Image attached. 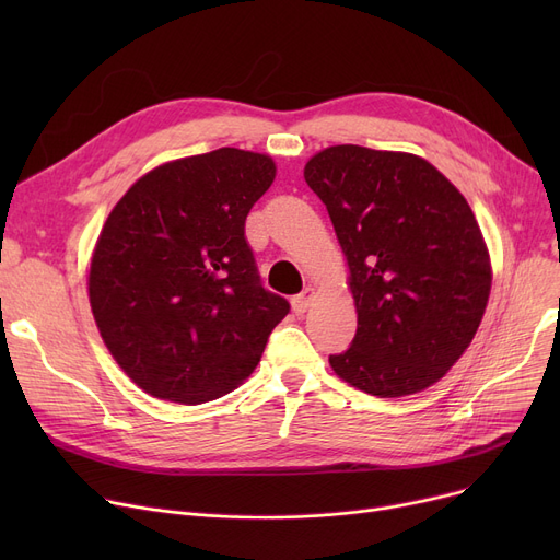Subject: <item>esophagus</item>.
<instances>
[{
	"instance_id": "1",
	"label": "esophagus",
	"mask_w": 560,
	"mask_h": 560,
	"mask_svg": "<svg viewBox=\"0 0 560 560\" xmlns=\"http://www.w3.org/2000/svg\"><path fill=\"white\" fill-rule=\"evenodd\" d=\"M313 298H315V290H313V288H306L304 292H300V295L292 298V311H295L298 315L306 313L308 306H311V302H313Z\"/></svg>"
}]
</instances>
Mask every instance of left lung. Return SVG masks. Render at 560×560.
Here are the masks:
<instances>
[{
    "instance_id": "1",
    "label": "left lung",
    "mask_w": 560,
    "mask_h": 560,
    "mask_svg": "<svg viewBox=\"0 0 560 560\" xmlns=\"http://www.w3.org/2000/svg\"><path fill=\"white\" fill-rule=\"evenodd\" d=\"M349 265L359 327L334 372L374 397L420 393L472 342L490 295L477 218L429 161L336 144L306 167Z\"/></svg>"
}]
</instances>
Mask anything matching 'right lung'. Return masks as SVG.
<instances>
[{"label":"right lung","mask_w":560,"mask_h":560,"mask_svg":"<svg viewBox=\"0 0 560 560\" xmlns=\"http://www.w3.org/2000/svg\"><path fill=\"white\" fill-rule=\"evenodd\" d=\"M275 161L222 150L159 165L110 211L88 275L97 329L136 386L203 404L238 388L290 304L262 288L245 220Z\"/></svg>","instance_id":"1"}]
</instances>
